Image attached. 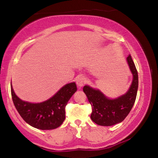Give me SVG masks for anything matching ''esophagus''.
I'll return each mask as SVG.
<instances>
[{
  "instance_id": "esophagus-1",
  "label": "esophagus",
  "mask_w": 158,
  "mask_h": 158,
  "mask_svg": "<svg viewBox=\"0 0 158 158\" xmlns=\"http://www.w3.org/2000/svg\"><path fill=\"white\" fill-rule=\"evenodd\" d=\"M76 83L79 87H81L86 83V79L84 77H79L76 79Z\"/></svg>"
}]
</instances>
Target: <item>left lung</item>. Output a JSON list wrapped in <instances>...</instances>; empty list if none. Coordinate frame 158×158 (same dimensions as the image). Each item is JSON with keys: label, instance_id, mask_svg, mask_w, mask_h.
Segmentation results:
<instances>
[{"label": "left lung", "instance_id": "obj_1", "mask_svg": "<svg viewBox=\"0 0 158 158\" xmlns=\"http://www.w3.org/2000/svg\"><path fill=\"white\" fill-rule=\"evenodd\" d=\"M133 74L132 85L127 93L114 100L105 97L99 90L85 85L83 90L92 106L90 118L102 126H111L122 122L129 114L135 104L138 89V73L131 56L127 58Z\"/></svg>", "mask_w": 158, "mask_h": 158}]
</instances>
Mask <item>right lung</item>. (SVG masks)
<instances>
[{
  "mask_svg": "<svg viewBox=\"0 0 158 158\" xmlns=\"http://www.w3.org/2000/svg\"><path fill=\"white\" fill-rule=\"evenodd\" d=\"M77 90L75 83H70L48 100L34 104L20 100L11 84L13 103L21 117L32 127L42 130L56 129L61 125L65 118V106Z\"/></svg>",
  "mask_w": 158,
  "mask_h": 158,
  "instance_id": "add662e5",
  "label": "right lung"
}]
</instances>
